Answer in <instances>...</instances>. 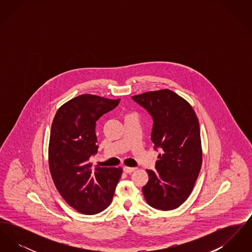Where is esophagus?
<instances>
[{"mask_svg": "<svg viewBox=\"0 0 252 252\" xmlns=\"http://www.w3.org/2000/svg\"><path fill=\"white\" fill-rule=\"evenodd\" d=\"M135 170H136V168L126 167V166H125V167H124V172H125V173H126V174H130L132 172H134Z\"/></svg>", "mask_w": 252, "mask_h": 252, "instance_id": "34e87169", "label": "esophagus"}]
</instances>
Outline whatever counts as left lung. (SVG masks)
Returning a JSON list of instances; mask_svg holds the SVG:
<instances>
[{
  "mask_svg": "<svg viewBox=\"0 0 252 252\" xmlns=\"http://www.w3.org/2000/svg\"><path fill=\"white\" fill-rule=\"evenodd\" d=\"M151 115V141L160 150L156 170H146L148 182L143 187L146 202L169 211L180 207L194 186L202 164L200 128L191 105L170 90L132 96Z\"/></svg>",
  "mask_w": 252,
  "mask_h": 252,
  "instance_id": "obj_1",
  "label": "left lung"
}]
</instances>
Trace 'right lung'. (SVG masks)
Instances as JSON below:
<instances>
[{
  "label": "right lung",
  "instance_id": "add662e5",
  "mask_svg": "<svg viewBox=\"0 0 252 252\" xmlns=\"http://www.w3.org/2000/svg\"><path fill=\"white\" fill-rule=\"evenodd\" d=\"M120 99L82 94L61 106L52 123L49 167L61 196L77 212L95 215L108 208L122 175L121 168L92 167L98 150L96 121Z\"/></svg>",
  "mask_w": 252,
  "mask_h": 252
}]
</instances>
